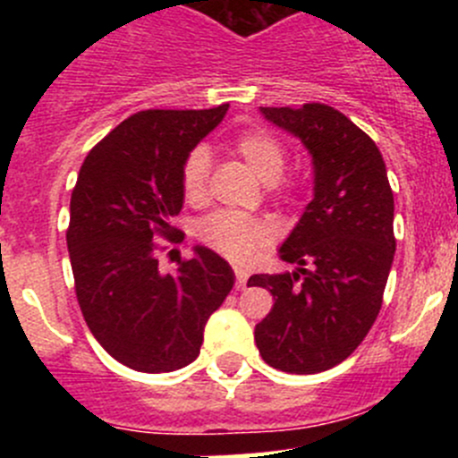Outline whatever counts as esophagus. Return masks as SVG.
Wrapping results in <instances>:
<instances>
[{"label": "esophagus", "mask_w": 458, "mask_h": 458, "mask_svg": "<svg viewBox=\"0 0 458 458\" xmlns=\"http://www.w3.org/2000/svg\"><path fill=\"white\" fill-rule=\"evenodd\" d=\"M234 276H237V284H234V288H237V290H243V288H246L248 272H246V270H242V267H234Z\"/></svg>", "instance_id": "1"}]
</instances>
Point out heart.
Here are the masks:
<instances>
[{"label": "heart", "mask_w": 458, "mask_h": 458, "mask_svg": "<svg viewBox=\"0 0 458 458\" xmlns=\"http://www.w3.org/2000/svg\"><path fill=\"white\" fill-rule=\"evenodd\" d=\"M237 155L250 165L252 173L263 183L279 182L285 168V148L272 132L263 128H250L234 140ZM208 173H210V152L206 148H195L182 165V191L186 201L197 203L206 197ZM201 242L215 248L219 255L233 261H248L266 248L272 239V230L266 221L252 215L233 210H219L208 215L197 225Z\"/></svg>", "instance_id": "obj_1"}]
</instances>
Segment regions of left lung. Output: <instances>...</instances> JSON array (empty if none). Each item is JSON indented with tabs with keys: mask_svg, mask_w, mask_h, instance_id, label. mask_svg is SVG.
<instances>
[{
	"mask_svg": "<svg viewBox=\"0 0 458 458\" xmlns=\"http://www.w3.org/2000/svg\"><path fill=\"white\" fill-rule=\"evenodd\" d=\"M312 157L315 188L279 248L293 272L252 275L275 306L255 327L259 354L290 374L339 366L359 348L383 303L394 259V197L374 143L326 104L259 108Z\"/></svg>",
	"mask_w": 458,
	"mask_h": 458,
	"instance_id": "1",
	"label": "left lung"
}]
</instances>
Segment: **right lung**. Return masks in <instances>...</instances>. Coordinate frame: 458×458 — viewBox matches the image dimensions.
I'll list each match as a JSON object with an SVG mask.
<instances>
[{
    "label": "right lung",
    "instance_id": "1",
    "mask_svg": "<svg viewBox=\"0 0 458 458\" xmlns=\"http://www.w3.org/2000/svg\"><path fill=\"white\" fill-rule=\"evenodd\" d=\"M210 110H141L84 159L71 197L75 293L92 336L137 372H173L199 357L203 327L234 285L225 259L206 246L161 275L157 234L174 239L182 165L224 119Z\"/></svg>",
    "mask_w": 458,
    "mask_h": 458
}]
</instances>
